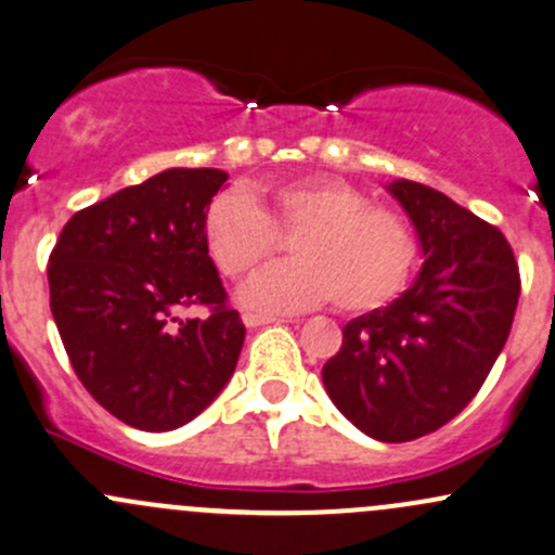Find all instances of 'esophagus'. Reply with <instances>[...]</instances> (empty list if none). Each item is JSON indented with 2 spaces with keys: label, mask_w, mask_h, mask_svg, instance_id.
<instances>
[{
  "label": "esophagus",
  "mask_w": 555,
  "mask_h": 555,
  "mask_svg": "<svg viewBox=\"0 0 555 555\" xmlns=\"http://www.w3.org/2000/svg\"><path fill=\"white\" fill-rule=\"evenodd\" d=\"M244 324L247 326H260V324H279V322H284V319H279V317H262V313H244Z\"/></svg>",
  "instance_id": "1"
}]
</instances>
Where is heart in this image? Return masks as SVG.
I'll list each match as a JSON object with an SVG mask.
<instances>
[{
	"mask_svg": "<svg viewBox=\"0 0 555 555\" xmlns=\"http://www.w3.org/2000/svg\"><path fill=\"white\" fill-rule=\"evenodd\" d=\"M215 196L202 218V242L225 279H247L293 238L297 260L266 268L242 289L255 311H302L332 300L346 313L388 306L410 284L420 244L393 209L340 178L311 175L279 183L258 196Z\"/></svg>",
	"mask_w": 555,
	"mask_h": 555,
	"instance_id": "heart-1",
	"label": "heart"
}]
</instances>
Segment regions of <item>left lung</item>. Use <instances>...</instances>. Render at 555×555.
<instances>
[{
  "mask_svg": "<svg viewBox=\"0 0 555 555\" xmlns=\"http://www.w3.org/2000/svg\"><path fill=\"white\" fill-rule=\"evenodd\" d=\"M425 262L399 300L343 326L324 364L330 399L385 444L420 439L457 417L503 351L521 276L503 231L441 191L396 180Z\"/></svg>",
  "mask_w": 555,
  "mask_h": 555,
  "instance_id": "left-lung-1",
  "label": "left lung"
}]
</instances>
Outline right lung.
Here are the masks:
<instances>
[{"instance_id": "right-lung-1", "label": "right lung", "mask_w": 555, "mask_h": 555, "mask_svg": "<svg viewBox=\"0 0 555 555\" xmlns=\"http://www.w3.org/2000/svg\"><path fill=\"white\" fill-rule=\"evenodd\" d=\"M223 170H165L79 209L47 262L50 311L92 399L132 428L172 430L236 370L244 324L202 242ZM208 308L180 320L185 307Z\"/></svg>"}]
</instances>
